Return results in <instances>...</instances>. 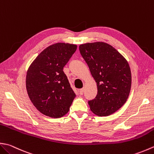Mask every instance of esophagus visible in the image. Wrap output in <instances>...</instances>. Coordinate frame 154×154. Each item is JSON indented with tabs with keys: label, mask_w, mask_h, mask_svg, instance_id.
I'll return each mask as SVG.
<instances>
[{
	"label": "esophagus",
	"mask_w": 154,
	"mask_h": 154,
	"mask_svg": "<svg viewBox=\"0 0 154 154\" xmlns=\"http://www.w3.org/2000/svg\"><path fill=\"white\" fill-rule=\"evenodd\" d=\"M84 88H82V89H81L80 90H79V94L80 95H83V93H84Z\"/></svg>",
	"instance_id": "34e87169"
}]
</instances>
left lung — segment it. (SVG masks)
<instances>
[{"label":"left lung","instance_id":"8db88e82","mask_svg":"<svg viewBox=\"0 0 154 154\" xmlns=\"http://www.w3.org/2000/svg\"><path fill=\"white\" fill-rule=\"evenodd\" d=\"M79 51L97 85L95 99L88 101L96 115L115 113L127 101L131 85L128 61L115 48L103 42L81 45Z\"/></svg>","mask_w":154,"mask_h":154}]
</instances>
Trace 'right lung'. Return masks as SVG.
Returning <instances> with one entry per match:
<instances>
[{
  "instance_id": "1",
  "label": "right lung",
  "mask_w": 154,
  "mask_h": 154,
  "mask_svg": "<svg viewBox=\"0 0 154 154\" xmlns=\"http://www.w3.org/2000/svg\"><path fill=\"white\" fill-rule=\"evenodd\" d=\"M77 45L59 43L44 49L32 63L26 77L29 97L44 115L59 118L68 113L76 97L63 67Z\"/></svg>"
}]
</instances>
